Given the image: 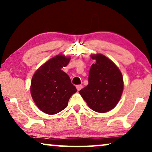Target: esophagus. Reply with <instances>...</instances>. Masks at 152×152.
Masks as SVG:
<instances>
[{
	"label": "esophagus",
	"instance_id": "34e87169",
	"mask_svg": "<svg viewBox=\"0 0 152 152\" xmlns=\"http://www.w3.org/2000/svg\"><path fill=\"white\" fill-rule=\"evenodd\" d=\"M76 88H77V91H80V90L82 88V86H81V85H77V86H76Z\"/></svg>",
	"mask_w": 152,
	"mask_h": 152
}]
</instances>
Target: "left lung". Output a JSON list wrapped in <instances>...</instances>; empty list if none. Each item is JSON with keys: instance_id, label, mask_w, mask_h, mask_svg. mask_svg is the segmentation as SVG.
<instances>
[{"instance_id": "8db88e82", "label": "left lung", "mask_w": 152, "mask_h": 152, "mask_svg": "<svg viewBox=\"0 0 152 152\" xmlns=\"http://www.w3.org/2000/svg\"><path fill=\"white\" fill-rule=\"evenodd\" d=\"M88 84L80 94L92 110L104 113L113 110L119 102L124 91V79L118 68L102 54L92 55Z\"/></svg>"}]
</instances>
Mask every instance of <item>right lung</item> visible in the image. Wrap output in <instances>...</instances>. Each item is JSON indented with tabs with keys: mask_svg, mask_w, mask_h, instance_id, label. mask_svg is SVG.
Returning <instances> with one entry per match:
<instances>
[{
	"mask_svg": "<svg viewBox=\"0 0 152 152\" xmlns=\"http://www.w3.org/2000/svg\"><path fill=\"white\" fill-rule=\"evenodd\" d=\"M70 60V57L56 56L42 65L33 76L31 94L37 107L43 113H60L67 107L70 97L77 92L69 76L61 70Z\"/></svg>",
	"mask_w": 152,
	"mask_h": 152,
	"instance_id": "right-lung-1",
	"label": "right lung"
}]
</instances>
